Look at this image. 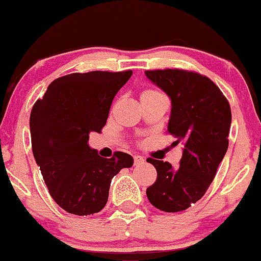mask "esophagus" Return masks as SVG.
<instances>
[{
	"mask_svg": "<svg viewBox=\"0 0 261 261\" xmlns=\"http://www.w3.org/2000/svg\"><path fill=\"white\" fill-rule=\"evenodd\" d=\"M144 162V158L141 155H134V165H141Z\"/></svg>",
	"mask_w": 261,
	"mask_h": 261,
	"instance_id": "34e87169",
	"label": "esophagus"
}]
</instances>
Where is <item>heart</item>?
I'll use <instances>...</instances> for the list:
<instances>
[{
	"mask_svg": "<svg viewBox=\"0 0 261 261\" xmlns=\"http://www.w3.org/2000/svg\"><path fill=\"white\" fill-rule=\"evenodd\" d=\"M158 91L157 90H150V89H147V90H143L142 91L141 96H146V95H149V94H157Z\"/></svg>",
	"mask_w": 261,
	"mask_h": 261,
	"instance_id": "b5f03b06",
	"label": "heart"
}]
</instances>
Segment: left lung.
Listing matches in <instances>:
<instances>
[{"mask_svg":"<svg viewBox=\"0 0 261 261\" xmlns=\"http://www.w3.org/2000/svg\"><path fill=\"white\" fill-rule=\"evenodd\" d=\"M147 77L171 99L167 132L184 144L177 168L148 158L157 179L147 189L158 210L178 212L191 207L206 193L229 147L231 109L227 99L207 76L181 69L146 71Z\"/></svg>","mask_w":261,"mask_h":261,"instance_id":"obj_1","label":"left lung"}]
</instances>
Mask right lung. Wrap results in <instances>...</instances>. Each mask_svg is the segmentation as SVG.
I'll return each mask as SVG.
<instances>
[{"instance_id":"obj_1","label":"right lung","mask_w":261,"mask_h":261,"mask_svg":"<svg viewBox=\"0 0 261 261\" xmlns=\"http://www.w3.org/2000/svg\"><path fill=\"white\" fill-rule=\"evenodd\" d=\"M132 70L74 72L58 77L32 107V153L51 197L69 214L103 210L112 178L133 166L128 153L103 158L90 148V132L100 133L118 90Z\"/></svg>"}]
</instances>
